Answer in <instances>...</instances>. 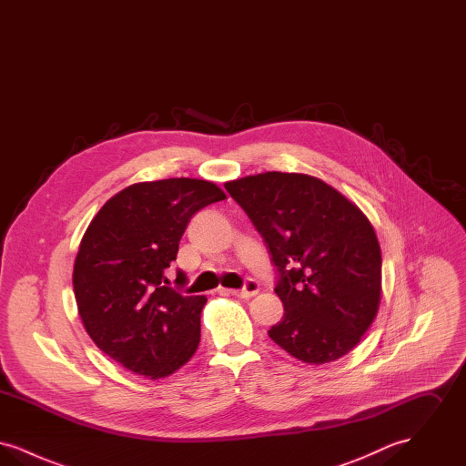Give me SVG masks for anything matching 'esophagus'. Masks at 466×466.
I'll return each instance as SVG.
<instances>
[{
	"label": "esophagus",
	"instance_id": "esophagus-1",
	"mask_svg": "<svg viewBox=\"0 0 466 466\" xmlns=\"http://www.w3.org/2000/svg\"><path fill=\"white\" fill-rule=\"evenodd\" d=\"M258 289H260V285L255 279H246V283H244L241 289H220L218 291L220 293H230V295H236V297H241V299H249V297L257 295Z\"/></svg>",
	"mask_w": 466,
	"mask_h": 466
}]
</instances>
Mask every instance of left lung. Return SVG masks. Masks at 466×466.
<instances>
[{
  "instance_id": "8db88e82",
  "label": "left lung",
  "mask_w": 466,
  "mask_h": 466,
  "mask_svg": "<svg viewBox=\"0 0 466 466\" xmlns=\"http://www.w3.org/2000/svg\"><path fill=\"white\" fill-rule=\"evenodd\" d=\"M264 238L285 316L268 337L304 363L350 353L380 300V248L369 218L318 177L270 171L225 183Z\"/></svg>"
}]
</instances>
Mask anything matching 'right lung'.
Masks as SVG:
<instances>
[{"mask_svg": "<svg viewBox=\"0 0 466 466\" xmlns=\"http://www.w3.org/2000/svg\"><path fill=\"white\" fill-rule=\"evenodd\" d=\"M225 199L211 181L169 177L136 183L111 198L80 243L73 289L96 346L134 374L169 376L196 353L204 295L169 287L167 268L190 218ZM177 287L187 285L177 270Z\"/></svg>", "mask_w": 466, "mask_h": 466, "instance_id": "obj_1", "label": "right lung"}]
</instances>
